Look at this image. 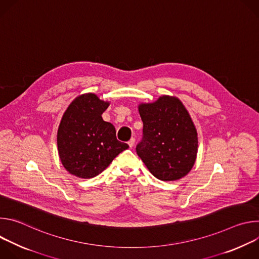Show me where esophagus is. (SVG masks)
Segmentation results:
<instances>
[{
    "instance_id": "34e87169",
    "label": "esophagus",
    "mask_w": 259,
    "mask_h": 259,
    "mask_svg": "<svg viewBox=\"0 0 259 259\" xmlns=\"http://www.w3.org/2000/svg\"><path fill=\"white\" fill-rule=\"evenodd\" d=\"M134 143H135V139H134V138H131V139L128 141V145H129L130 147H133Z\"/></svg>"
}]
</instances>
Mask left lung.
<instances>
[{
  "label": "left lung",
  "mask_w": 259,
  "mask_h": 259,
  "mask_svg": "<svg viewBox=\"0 0 259 259\" xmlns=\"http://www.w3.org/2000/svg\"><path fill=\"white\" fill-rule=\"evenodd\" d=\"M143 138L136 146L138 157L158 179L174 181L194 167L198 153V133L181 100L162 95L156 101L140 103Z\"/></svg>",
  "instance_id": "8db88e82"
}]
</instances>
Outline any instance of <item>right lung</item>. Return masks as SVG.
<instances>
[{
  "mask_svg": "<svg viewBox=\"0 0 259 259\" xmlns=\"http://www.w3.org/2000/svg\"><path fill=\"white\" fill-rule=\"evenodd\" d=\"M109 101L94 93L77 96L64 112L57 131L58 155L63 167L79 178H92L105 170L129 145L116 137V129L101 115Z\"/></svg>",
  "mask_w": 259,
  "mask_h": 259,
  "instance_id": "right-lung-1",
  "label": "right lung"
}]
</instances>
